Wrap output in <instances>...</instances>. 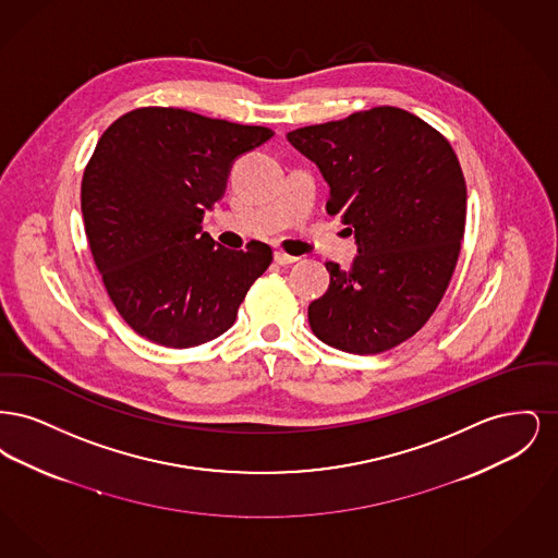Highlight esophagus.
<instances>
[{
	"instance_id": "obj_1",
	"label": "esophagus",
	"mask_w": 558,
	"mask_h": 558,
	"mask_svg": "<svg viewBox=\"0 0 558 558\" xmlns=\"http://www.w3.org/2000/svg\"><path fill=\"white\" fill-rule=\"evenodd\" d=\"M274 262L280 264V266H291L294 262H299V257L289 255V253H284V251H276V253H274Z\"/></svg>"
}]
</instances>
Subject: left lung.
Segmentation results:
<instances>
[{"label":"left lung","mask_w":558,"mask_h":558,"mask_svg":"<svg viewBox=\"0 0 558 558\" xmlns=\"http://www.w3.org/2000/svg\"><path fill=\"white\" fill-rule=\"evenodd\" d=\"M330 186L328 215L354 228L349 269L310 305L322 343L372 355L414 337L448 291L466 221V184L446 135L416 114L374 107L287 135ZM350 230V228H349Z\"/></svg>","instance_id":"1"}]
</instances>
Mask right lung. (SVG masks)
Masks as SVG:
<instances>
[{
  "mask_svg": "<svg viewBox=\"0 0 558 558\" xmlns=\"http://www.w3.org/2000/svg\"><path fill=\"white\" fill-rule=\"evenodd\" d=\"M274 135L259 125L184 108H135L96 144L83 171L81 213L94 264L121 318L171 349L226 332L271 248L217 246L203 215L221 198L232 162Z\"/></svg>",
  "mask_w": 558,
  "mask_h": 558,
  "instance_id": "obj_1",
  "label": "right lung"
}]
</instances>
